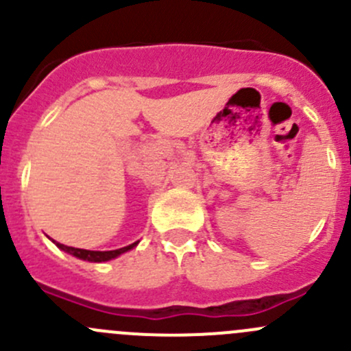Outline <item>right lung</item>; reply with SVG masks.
<instances>
[{"label":"right lung","mask_w":351,"mask_h":351,"mask_svg":"<svg viewBox=\"0 0 351 351\" xmlns=\"http://www.w3.org/2000/svg\"><path fill=\"white\" fill-rule=\"evenodd\" d=\"M56 243V241H54ZM137 243H132L129 244V246L125 247H120V250H112V251H90V250H80V247H73V246H66V244H61V243H56V246L59 247V250L66 251V253L73 254V256L80 258V260H84V261H91V263H104V261H110L113 260V258L120 256V254L127 253V251L134 250V247L137 246Z\"/></svg>","instance_id":"right-lung-1"}]
</instances>
